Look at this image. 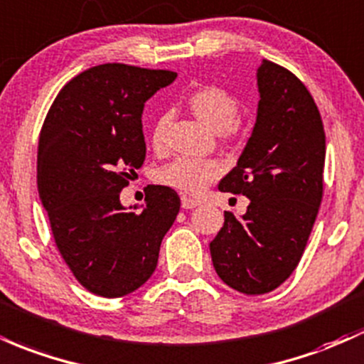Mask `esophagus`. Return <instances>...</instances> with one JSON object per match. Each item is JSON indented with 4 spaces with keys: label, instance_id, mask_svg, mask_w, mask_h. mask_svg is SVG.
Returning <instances> with one entry per match:
<instances>
[{
    "label": "esophagus",
    "instance_id": "obj_1",
    "mask_svg": "<svg viewBox=\"0 0 364 364\" xmlns=\"http://www.w3.org/2000/svg\"><path fill=\"white\" fill-rule=\"evenodd\" d=\"M198 205V200H195V198H190L186 197V195H183L181 197V207L183 209H193V207Z\"/></svg>",
    "mask_w": 364,
    "mask_h": 364
}]
</instances>
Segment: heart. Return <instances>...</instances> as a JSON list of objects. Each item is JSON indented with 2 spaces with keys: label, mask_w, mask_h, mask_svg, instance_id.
Listing matches in <instances>:
<instances>
[{
  "label": "heart",
  "mask_w": 364,
  "mask_h": 364,
  "mask_svg": "<svg viewBox=\"0 0 364 364\" xmlns=\"http://www.w3.org/2000/svg\"><path fill=\"white\" fill-rule=\"evenodd\" d=\"M190 109L207 126L219 131L221 136H230L235 131V122L240 115V100L223 86H202L188 98ZM171 122L169 112H162L151 127V143L161 149L166 141L167 127ZM223 173L221 164L213 159L178 157L161 171V181L186 193H200L209 183Z\"/></svg>",
  "instance_id": "heart-1"
}]
</instances>
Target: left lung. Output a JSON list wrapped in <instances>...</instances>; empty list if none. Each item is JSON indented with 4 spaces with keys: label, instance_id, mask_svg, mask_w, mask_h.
I'll list each match as a JSON object with an SVG mask.
<instances>
[{
    "label": "left lung",
    "instance_id": "8db88e82",
    "mask_svg": "<svg viewBox=\"0 0 364 364\" xmlns=\"http://www.w3.org/2000/svg\"><path fill=\"white\" fill-rule=\"evenodd\" d=\"M257 121L237 167L219 190L250 198L247 213H225L210 242L219 278L247 295L278 289L301 261L323 198L325 129L304 82L262 60Z\"/></svg>",
    "mask_w": 364,
    "mask_h": 364
}]
</instances>
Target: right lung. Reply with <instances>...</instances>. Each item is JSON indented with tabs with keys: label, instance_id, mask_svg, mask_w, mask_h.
<instances>
[{
	"label": "right lung",
	"instance_id": "add662e5",
	"mask_svg": "<svg viewBox=\"0 0 364 364\" xmlns=\"http://www.w3.org/2000/svg\"><path fill=\"white\" fill-rule=\"evenodd\" d=\"M174 79L173 70L91 67L60 90L43 122L39 198L60 255L91 294L115 299L139 289L179 213L169 186H149L141 213H126L119 200L145 162V102Z\"/></svg>",
	"mask_w": 364,
	"mask_h": 364
}]
</instances>
